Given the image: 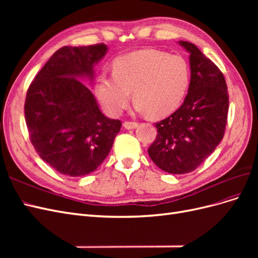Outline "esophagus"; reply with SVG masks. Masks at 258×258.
<instances>
[{"label":"esophagus","instance_id":"esophagus-1","mask_svg":"<svg viewBox=\"0 0 258 258\" xmlns=\"http://www.w3.org/2000/svg\"><path fill=\"white\" fill-rule=\"evenodd\" d=\"M122 126L126 129H136L138 127V122H132V121H124Z\"/></svg>","mask_w":258,"mask_h":258}]
</instances>
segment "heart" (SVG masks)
I'll list each match as a JSON object with an SVG mask.
<instances>
[{
	"mask_svg": "<svg viewBox=\"0 0 258 258\" xmlns=\"http://www.w3.org/2000/svg\"><path fill=\"white\" fill-rule=\"evenodd\" d=\"M190 82L189 67L184 58L143 49L114 61L113 74L102 73L96 92L107 114L119 115L134 92L136 111L153 118L172 114L182 104Z\"/></svg>",
	"mask_w": 258,
	"mask_h": 258,
	"instance_id": "1",
	"label": "heart"
}]
</instances>
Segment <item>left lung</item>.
<instances>
[{
  "mask_svg": "<svg viewBox=\"0 0 258 258\" xmlns=\"http://www.w3.org/2000/svg\"><path fill=\"white\" fill-rule=\"evenodd\" d=\"M178 44L189 53L188 93L178 110L155 123L158 134L148 148L155 165L171 174L191 172L214 152L224 137L229 104L220 69L196 45Z\"/></svg>",
  "mask_w": 258,
  "mask_h": 258,
  "instance_id": "left-lung-1",
  "label": "left lung"
}]
</instances>
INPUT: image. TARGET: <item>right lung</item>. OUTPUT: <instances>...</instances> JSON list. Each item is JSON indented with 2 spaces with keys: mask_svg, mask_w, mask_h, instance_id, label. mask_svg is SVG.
<instances>
[{
  "mask_svg": "<svg viewBox=\"0 0 258 258\" xmlns=\"http://www.w3.org/2000/svg\"><path fill=\"white\" fill-rule=\"evenodd\" d=\"M105 44L64 46L54 52L31 83L25 102L27 127L38 156L58 172L84 176L104 161L121 122L100 111L81 83L95 77Z\"/></svg>",
  "mask_w": 258,
  "mask_h": 258,
  "instance_id": "right-lung-1",
  "label": "right lung"
}]
</instances>
